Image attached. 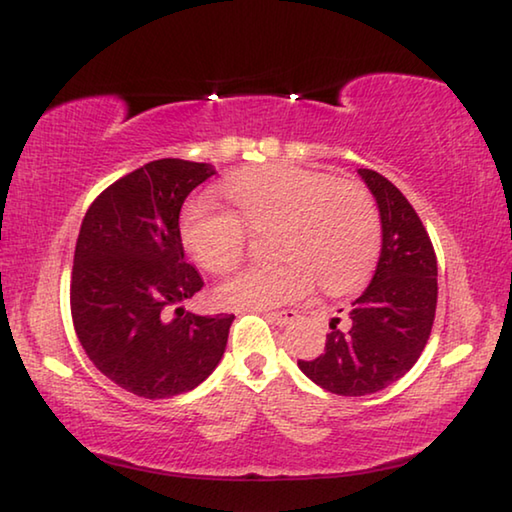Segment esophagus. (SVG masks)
<instances>
[{
	"label": "esophagus",
	"mask_w": 512,
	"mask_h": 512,
	"mask_svg": "<svg viewBox=\"0 0 512 512\" xmlns=\"http://www.w3.org/2000/svg\"><path fill=\"white\" fill-rule=\"evenodd\" d=\"M266 318L271 320V323H275L277 327H287V325H291V323H293V320L298 318V311H293V309H284V311H268Z\"/></svg>",
	"instance_id": "34e87169"
}]
</instances>
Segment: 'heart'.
Segmentation results:
<instances>
[{
    "label": "heart",
    "mask_w": 512,
    "mask_h": 512,
    "mask_svg": "<svg viewBox=\"0 0 512 512\" xmlns=\"http://www.w3.org/2000/svg\"><path fill=\"white\" fill-rule=\"evenodd\" d=\"M237 207L192 201L180 216L185 248L207 273L235 271L246 253V228H277V266H253L216 293L228 309H271L307 296L314 280L332 296L359 289L381 248L375 198L359 183L334 180L296 164L246 169L225 183Z\"/></svg>",
    "instance_id": "obj_1"
}]
</instances>
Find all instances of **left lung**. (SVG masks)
Masks as SVG:
<instances>
[{"mask_svg":"<svg viewBox=\"0 0 512 512\" xmlns=\"http://www.w3.org/2000/svg\"><path fill=\"white\" fill-rule=\"evenodd\" d=\"M359 176L375 196L381 253L368 289L352 302L350 325L332 318L325 352L298 361L329 393L361 397L404 377L429 341L438 302V262L413 205L391 180L372 169Z\"/></svg>","mask_w":512,"mask_h":512,"instance_id":"8db88e82","label":"left lung"}]
</instances>
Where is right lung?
<instances>
[{"label":"right lung","mask_w":512,"mask_h":512,"mask_svg":"<svg viewBox=\"0 0 512 512\" xmlns=\"http://www.w3.org/2000/svg\"><path fill=\"white\" fill-rule=\"evenodd\" d=\"M205 162L153 160L97 196L74 250L72 320L90 361L124 391L164 400L212 375L235 316H198L203 289L185 262L180 207L214 176Z\"/></svg>","instance_id":"1"}]
</instances>
